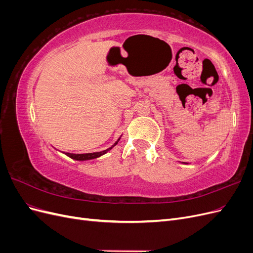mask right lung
<instances>
[{
  "instance_id": "obj_1",
  "label": "right lung",
  "mask_w": 253,
  "mask_h": 253,
  "mask_svg": "<svg viewBox=\"0 0 253 253\" xmlns=\"http://www.w3.org/2000/svg\"><path fill=\"white\" fill-rule=\"evenodd\" d=\"M118 143V141L115 143L114 145H116ZM113 145V147H114ZM113 147H111L110 149L105 150V151H102V152H96V153H86V154H72V153H66V155L68 157H71L73 159H76V160H88V159H94V158H97L99 156H101L103 154H105L106 152L110 151Z\"/></svg>"
}]
</instances>
